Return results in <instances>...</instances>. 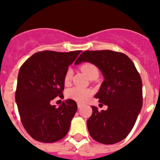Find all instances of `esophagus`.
<instances>
[{
	"mask_svg": "<svg viewBox=\"0 0 160 160\" xmlns=\"http://www.w3.org/2000/svg\"><path fill=\"white\" fill-rule=\"evenodd\" d=\"M82 107V104H80V103H78V108L80 109Z\"/></svg>",
	"mask_w": 160,
	"mask_h": 160,
	"instance_id": "esophagus-1",
	"label": "esophagus"
}]
</instances>
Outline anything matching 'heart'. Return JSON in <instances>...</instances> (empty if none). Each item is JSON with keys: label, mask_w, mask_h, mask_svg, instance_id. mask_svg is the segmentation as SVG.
Here are the masks:
<instances>
[{"label": "heart", "mask_w": 160, "mask_h": 160, "mask_svg": "<svg viewBox=\"0 0 160 160\" xmlns=\"http://www.w3.org/2000/svg\"><path fill=\"white\" fill-rule=\"evenodd\" d=\"M81 70L83 73L88 78L92 75L93 73H97V68L91 63H84L82 65ZM72 76V70L70 69L67 70L66 74H65V82L68 83L70 81ZM91 92L89 90H84V89L78 88V87H73L66 91V98L69 99H72L79 103H83L87 101L90 98Z\"/></svg>", "instance_id": "b5f03b06"}]
</instances>
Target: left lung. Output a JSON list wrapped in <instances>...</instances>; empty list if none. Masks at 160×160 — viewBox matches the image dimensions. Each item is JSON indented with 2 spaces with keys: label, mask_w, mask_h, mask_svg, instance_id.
<instances>
[{
  "label": "left lung",
  "mask_w": 160,
  "mask_h": 160,
  "mask_svg": "<svg viewBox=\"0 0 160 160\" xmlns=\"http://www.w3.org/2000/svg\"><path fill=\"white\" fill-rule=\"evenodd\" d=\"M94 64L104 77L99 90L94 95L108 107L98 111L92 106V115L87 128L94 140L114 144L128 136L135 125L142 106V83L132 61L126 54L112 50L85 51L74 65Z\"/></svg>",
  "instance_id": "obj_1"
}]
</instances>
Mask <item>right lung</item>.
Segmentation results:
<instances>
[{"label":"right lung","instance_id":"right-lung-1","mask_svg":"<svg viewBox=\"0 0 160 160\" xmlns=\"http://www.w3.org/2000/svg\"><path fill=\"white\" fill-rule=\"evenodd\" d=\"M80 53L38 52L20 68L15 99L23 127L35 140L54 142L70 130L76 102L66 99L56 107L50 101L63 97L65 74Z\"/></svg>","mask_w":160,"mask_h":160}]
</instances>
